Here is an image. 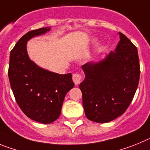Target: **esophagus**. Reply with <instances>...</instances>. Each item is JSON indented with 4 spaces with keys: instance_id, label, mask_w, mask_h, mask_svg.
<instances>
[{
    "instance_id": "1",
    "label": "esophagus",
    "mask_w": 150,
    "mask_h": 150,
    "mask_svg": "<svg viewBox=\"0 0 150 150\" xmlns=\"http://www.w3.org/2000/svg\"><path fill=\"white\" fill-rule=\"evenodd\" d=\"M82 76L80 73H75L72 75V81L75 85H78L81 82Z\"/></svg>"
}]
</instances>
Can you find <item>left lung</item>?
Instances as JSON below:
<instances>
[{
	"label": "left lung",
	"mask_w": 150,
	"mask_h": 150,
	"mask_svg": "<svg viewBox=\"0 0 150 150\" xmlns=\"http://www.w3.org/2000/svg\"><path fill=\"white\" fill-rule=\"evenodd\" d=\"M120 37L114 52L106 58L82 66L85 78L79 88L85 115L98 123L123 114L138 86L141 69L137 47L120 32Z\"/></svg>",
	"instance_id": "8db88e82"
}]
</instances>
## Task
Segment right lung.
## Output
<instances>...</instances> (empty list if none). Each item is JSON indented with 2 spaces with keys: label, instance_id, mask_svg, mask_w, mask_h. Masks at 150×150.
Returning a JSON list of instances; mask_svg holds the SVG:
<instances>
[{
  "label": "right lung",
  "instance_id": "right-lung-1",
  "mask_svg": "<svg viewBox=\"0 0 150 150\" xmlns=\"http://www.w3.org/2000/svg\"><path fill=\"white\" fill-rule=\"evenodd\" d=\"M49 30L40 28L24 35L10 52L8 69L10 87L21 110L28 117L43 124L52 123L60 117L66 94L75 85L71 73L49 72L30 60L27 42Z\"/></svg>",
  "mask_w": 150,
  "mask_h": 150
}]
</instances>
